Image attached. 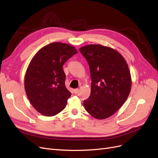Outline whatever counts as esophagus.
I'll list each match as a JSON object with an SVG mask.
<instances>
[{
  "mask_svg": "<svg viewBox=\"0 0 158 158\" xmlns=\"http://www.w3.org/2000/svg\"><path fill=\"white\" fill-rule=\"evenodd\" d=\"M79 90L78 89H74V90H73V93H74L75 94H77L79 93Z\"/></svg>",
  "mask_w": 158,
  "mask_h": 158,
  "instance_id": "esophagus-1",
  "label": "esophagus"
}]
</instances>
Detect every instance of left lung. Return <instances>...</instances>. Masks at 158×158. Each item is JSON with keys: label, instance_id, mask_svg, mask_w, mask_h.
Masks as SVG:
<instances>
[{"label": "left lung", "instance_id": "8db88e82", "mask_svg": "<svg viewBox=\"0 0 158 158\" xmlns=\"http://www.w3.org/2000/svg\"><path fill=\"white\" fill-rule=\"evenodd\" d=\"M79 51L87 61L92 79L85 108L96 119L108 118L123 106L130 93L128 65L118 51L100 44L86 45Z\"/></svg>", "mask_w": 158, "mask_h": 158}]
</instances>
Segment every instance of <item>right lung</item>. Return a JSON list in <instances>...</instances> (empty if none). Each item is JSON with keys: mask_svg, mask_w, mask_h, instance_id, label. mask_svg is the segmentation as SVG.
I'll return each instance as SVG.
<instances>
[{"mask_svg": "<svg viewBox=\"0 0 158 158\" xmlns=\"http://www.w3.org/2000/svg\"><path fill=\"white\" fill-rule=\"evenodd\" d=\"M77 53L73 46L56 42L40 49L31 60L25 76V90L40 114L53 116L65 108L72 93L65 87L63 65Z\"/></svg>", "mask_w": 158, "mask_h": 158, "instance_id": "1", "label": "right lung"}]
</instances>
